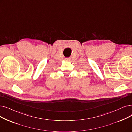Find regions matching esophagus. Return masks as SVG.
Here are the masks:
<instances>
[{"instance_id": "1", "label": "esophagus", "mask_w": 132, "mask_h": 132, "mask_svg": "<svg viewBox=\"0 0 132 132\" xmlns=\"http://www.w3.org/2000/svg\"><path fill=\"white\" fill-rule=\"evenodd\" d=\"M65 60H66V61H70V60H71V58H65Z\"/></svg>"}]
</instances>
